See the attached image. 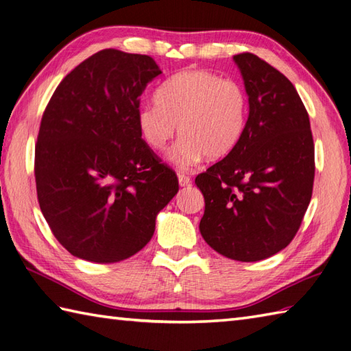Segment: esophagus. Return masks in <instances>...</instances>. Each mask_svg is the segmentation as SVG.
<instances>
[{
  "mask_svg": "<svg viewBox=\"0 0 351 351\" xmlns=\"http://www.w3.org/2000/svg\"><path fill=\"white\" fill-rule=\"evenodd\" d=\"M178 182H180L181 187H187V185L191 184V178L189 175L180 173V175H178Z\"/></svg>",
  "mask_w": 351,
  "mask_h": 351,
  "instance_id": "esophagus-1",
  "label": "esophagus"
}]
</instances>
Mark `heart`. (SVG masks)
<instances>
[{"label":"heart","instance_id":"obj_1","mask_svg":"<svg viewBox=\"0 0 351 351\" xmlns=\"http://www.w3.org/2000/svg\"><path fill=\"white\" fill-rule=\"evenodd\" d=\"M249 96L240 81L205 69H187L164 83L155 104L137 111L146 145L162 152L180 130L173 161L184 169L202 160H221L232 152L247 122Z\"/></svg>","mask_w":351,"mask_h":351}]
</instances>
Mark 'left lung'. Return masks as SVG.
I'll return each mask as SVG.
<instances>
[{"mask_svg": "<svg viewBox=\"0 0 351 351\" xmlns=\"http://www.w3.org/2000/svg\"><path fill=\"white\" fill-rule=\"evenodd\" d=\"M249 117L232 152L196 176L205 199L204 240L220 255L253 263L293 241L312 197L314 138L293 83L252 52L234 56Z\"/></svg>", "mask_w": 351, "mask_h": 351, "instance_id": "obj_1", "label": "left lung"}]
</instances>
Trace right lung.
Listing matches in <instances>:
<instances>
[{
  "instance_id": "obj_1",
  "label": "right lung",
  "mask_w": 351,
  "mask_h": 351,
  "mask_svg": "<svg viewBox=\"0 0 351 351\" xmlns=\"http://www.w3.org/2000/svg\"><path fill=\"white\" fill-rule=\"evenodd\" d=\"M161 73L152 57L102 49L68 73L42 116L37 199L71 255L110 264L151 240L178 176L141 138L140 96Z\"/></svg>"
}]
</instances>
